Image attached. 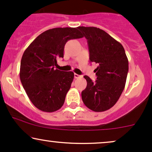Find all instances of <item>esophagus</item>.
<instances>
[{
    "label": "esophagus",
    "mask_w": 152,
    "mask_h": 152,
    "mask_svg": "<svg viewBox=\"0 0 152 152\" xmlns=\"http://www.w3.org/2000/svg\"><path fill=\"white\" fill-rule=\"evenodd\" d=\"M81 77V76H80V75H78L77 74H74V78H79Z\"/></svg>",
    "instance_id": "1"
}]
</instances>
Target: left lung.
Instances as JSON below:
<instances>
[{
	"label": "left lung",
	"instance_id": "1",
	"mask_svg": "<svg viewBox=\"0 0 152 152\" xmlns=\"http://www.w3.org/2000/svg\"><path fill=\"white\" fill-rule=\"evenodd\" d=\"M86 38L91 62L98 64L96 80L84 76L86 88L82 91L83 104L88 109L101 112L111 109L123 92L129 71L124 48L104 31L96 27H78Z\"/></svg>",
	"mask_w": 152,
	"mask_h": 152
}]
</instances>
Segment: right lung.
I'll list each match as a JSON object with an SVG mask.
<instances>
[{
	"instance_id": "add662e5",
	"label": "right lung",
	"mask_w": 152,
	"mask_h": 152,
	"mask_svg": "<svg viewBox=\"0 0 152 152\" xmlns=\"http://www.w3.org/2000/svg\"><path fill=\"white\" fill-rule=\"evenodd\" d=\"M82 37L76 28H55L40 34L24 51L20 61V81L37 109L53 112L64 105L74 74L54 66L57 65V58L64 57L66 42Z\"/></svg>"
}]
</instances>
